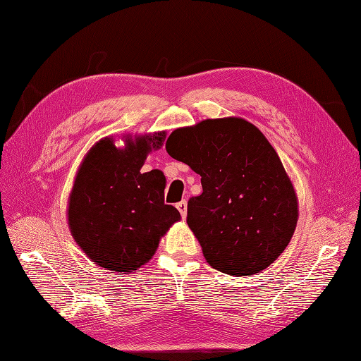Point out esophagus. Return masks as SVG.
I'll return each instance as SVG.
<instances>
[{"label": "esophagus", "instance_id": "obj_1", "mask_svg": "<svg viewBox=\"0 0 361 361\" xmlns=\"http://www.w3.org/2000/svg\"><path fill=\"white\" fill-rule=\"evenodd\" d=\"M176 207L179 209V212H180V215H182V218L187 216V202H185V200L179 202V203L176 204Z\"/></svg>", "mask_w": 361, "mask_h": 361}]
</instances>
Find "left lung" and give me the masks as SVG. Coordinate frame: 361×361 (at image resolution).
<instances>
[{
	"label": "left lung",
	"instance_id": "obj_1",
	"mask_svg": "<svg viewBox=\"0 0 361 361\" xmlns=\"http://www.w3.org/2000/svg\"><path fill=\"white\" fill-rule=\"evenodd\" d=\"M167 154L202 176L187 223L212 268L251 276L269 267L298 220V200L277 152L241 117L207 118L178 128Z\"/></svg>",
	"mask_w": 361,
	"mask_h": 361
}]
</instances>
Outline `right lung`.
Returning a JSON list of instances; mask_svg holds the SVG:
<instances>
[{"label": "right lung", "mask_w": 361, "mask_h": 361, "mask_svg": "<svg viewBox=\"0 0 361 361\" xmlns=\"http://www.w3.org/2000/svg\"><path fill=\"white\" fill-rule=\"evenodd\" d=\"M166 133L125 137V147L102 138L89 150L76 173L68 206L73 239L96 265L129 274L147 264L159 239L180 220L164 203L166 176L141 173L149 152L161 149Z\"/></svg>", "instance_id": "right-lung-1"}]
</instances>
